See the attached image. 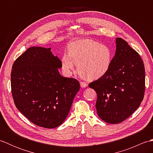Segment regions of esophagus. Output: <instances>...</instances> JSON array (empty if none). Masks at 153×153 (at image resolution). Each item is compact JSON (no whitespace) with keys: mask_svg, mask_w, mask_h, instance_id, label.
<instances>
[{"mask_svg":"<svg viewBox=\"0 0 153 153\" xmlns=\"http://www.w3.org/2000/svg\"><path fill=\"white\" fill-rule=\"evenodd\" d=\"M80 86L82 87V88H85L87 86V84L85 82H80Z\"/></svg>","mask_w":153,"mask_h":153,"instance_id":"obj_1","label":"esophagus"}]
</instances>
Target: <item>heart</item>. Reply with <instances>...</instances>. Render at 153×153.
Segmentation results:
<instances>
[{
    "instance_id": "heart-1",
    "label": "heart",
    "mask_w": 153,
    "mask_h": 153,
    "mask_svg": "<svg viewBox=\"0 0 153 153\" xmlns=\"http://www.w3.org/2000/svg\"><path fill=\"white\" fill-rule=\"evenodd\" d=\"M114 58L113 51L107 45L91 39L73 42L68 55L62 58V64L67 71L77 66L79 76L87 81H95L108 72Z\"/></svg>"
}]
</instances>
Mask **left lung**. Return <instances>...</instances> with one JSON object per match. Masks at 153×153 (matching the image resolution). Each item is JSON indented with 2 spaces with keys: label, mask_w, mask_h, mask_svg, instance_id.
<instances>
[{
  "label": "left lung",
  "mask_w": 153,
  "mask_h": 153,
  "mask_svg": "<svg viewBox=\"0 0 153 153\" xmlns=\"http://www.w3.org/2000/svg\"><path fill=\"white\" fill-rule=\"evenodd\" d=\"M116 44L108 72L89 84L97 95V114L108 123H118L129 118L140 106L145 89V66L141 56L122 38H116Z\"/></svg>",
  "instance_id": "1"
}]
</instances>
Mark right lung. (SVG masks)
<instances>
[{
    "instance_id": "right-lung-1",
    "label": "right lung",
    "mask_w": 153,
    "mask_h": 153,
    "mask_svg": "<svg viewBox=\"0 0 153 153\" xmlns=\"http://www.w3.org/2000/svg\"><path fill=\"white\" fill-rule=\"evenodd\" d=\"M61 60L51 48H29L14 62L11 71L13 99L30 122L45 128L60 126L66 118L80 85L62 76Z\"/></svg>"
}]
</instances>
